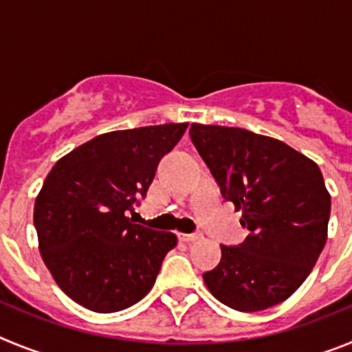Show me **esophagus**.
<instances>
[{
  "mask_svg": "<svg viewBox=\"0 0 352 352\" xmlns=\"http://www.w3.org/2000/svg\"><path fill=\"white\" fill-rule=\"evenodd\" d=\"M178 238H179V241H183V243H194V241H197V239L203 238V232H192V234L179 232Z\"/></svg>",
  "mask_w": 352,
  "mask_h": 352,
  "instance_id": "obj_1",
  "label": "esophagus"
}]
</instances>
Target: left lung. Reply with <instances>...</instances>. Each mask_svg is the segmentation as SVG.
<instances>
[{"mask_svg":"<svg viewBox=\"0 0 352 352\" xmlns=\"http://www.w3.org/2000/svg\"><path fill=\"white\" fill-rule=\"evenodd\" d=\"M190 139L250 231L243 243L220 245L219 266L203 275L208 289L239 312L282 303L324 248L331 199L321 170L285 142L245 129L194 123Z\"/></svg>","mask_w":352,"mask_h":352,"instance_id":"left-lung-1","label":"left lung"}]
</instances>
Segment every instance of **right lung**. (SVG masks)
Returning <instances> with one entry per match:
<instances>
[{"label":"right lung","mask_w":352,"mask_h":352,"mask_svg":"<svg viewBox=\"0 0 352 352\" xmlns=\"http://www.w3.org/2000/svg\"><path fill=\"white\" fill-rule=\"evenodd\" d=\"M166 123L102 133L56 162L35 201L40 254L68 298L93 312L129 309L153 287L178 239L133 223L158 162L186 130Z\"/></svg>","instance_id":"add662e5"}]
</instances>
